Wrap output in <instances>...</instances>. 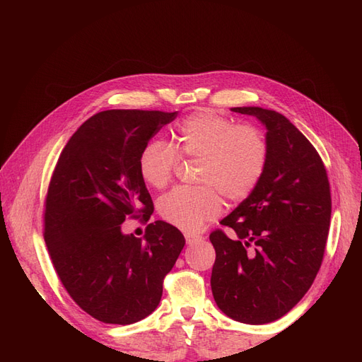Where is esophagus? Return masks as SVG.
<instances>
[{"label":"esophagus","mask_w":362,"mask_h":362,"mask_svg":"<svg viewBox=\"0 0 362 362\" xmlns=\"http://www.w3.org/2000/svg\"><path fill=\"white\" fill-rule=\"evenodd\" d=\"M202 237L199 235H192V234H185V243L187 245H196L198 242H201Z\"/></svg>","instance_id":"esophagus-1"}]
</instances>
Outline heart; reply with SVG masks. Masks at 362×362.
<instances>
[{
  "label": "heart",
  "mask_w": 362,
  "mask_h": 362,
  "mask_svg": "<svg viewBox=\"0 0 362 362\" xmlns=\"http://www.w3.org/2000/svg\"><path fill=\"white\" fill-rule=\"evenodd\" d=\"M178 152L201 160V189H175L158 204L164 221L185 233H198L222 213L223 194L240 202L255 190L267 163V144L255 127L235 125L210 108L185 117L177 128ZM163 140H149L139 157L140 177L154 189L170 182L180 156Z\"/></svg>",
  "instance_id": "obj_1"
}]
</instances>
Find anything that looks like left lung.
Masks as SVG:
<instances>
[{
	"label": "left lung",
	"mask_w": 362,
	"mask_h": 362,
	"mask_svg": "<svg viewBox=\"0 0 362 362\" xmlns=\"http://www.w3.org/2000/svg\"><path fill=\"white\" fill-rule=\"evenodd\" d=\"M266 127L267 163L247 198L210 234L214 300L228 317L264 325L286 315L319 272L331 222V189L319 152L290 120L261 107H234Z\"/></svg>",
	"instance_id": "obj_1"
}]
</instances>
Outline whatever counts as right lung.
<instances>
[{"label": "right lung", "mask_w": 362, "mask_h": 362, "mask_svg": "<svg viewBox=\"0 0 362 362\" xmlns=\"http://www.w3.org/2000/svg\"><path fill=\"white\" fill-rule=\"evenodd\" d=\"M178 112L105 110L75 131L57 160L45 201V243L62 284L93 319L131 325L154 311L163 279L185 245L163 221L145 238L124 234L129 217L149 221L141 149Z\"/></svg>", "instance_id": "1"}]
</instances>
